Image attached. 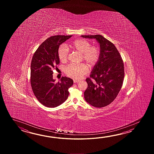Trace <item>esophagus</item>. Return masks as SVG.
I'll list each match as a JSON object with an SVG mask.
<instances>
[{"label": "esophagus", "mask_w": 154, "mask_h": 154, "mask_svg": "<svg viewBox=\"0 0 154 154\" xmlns=\"http://www.w3.org/2000/svg\"><path fill=\"white\" fill-rule=\"evenodd\" d=\"M73 82H74V83H78L79 81V80H75V79H74Z\"/></svg>", "instance_id": "34e87169"}]
</instances>
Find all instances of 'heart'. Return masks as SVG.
<instances>
[{"label": "heart", "mask_w": 154, "mask_h": 154, "mask_svg": "<svg viewBox=\"0 0 154 154\" xmlns=\"http://www.w3.org/2000/svg\"><path fill=\"white\" fill-rule=\"evenodd\" d=\"M69 46L71 48L82 53L83 60L90 66H94L98 62L100 51L97 47L91 46V43L88 41L83 39H77L71 43ZM58 55L61 62H66L68 56V49L66 46L62 45L59 47ZM88 72V66L84 64H71L66 68V74L74 79L82 78Z\"/></svg>", "instance_id": "1"}]
</instances>
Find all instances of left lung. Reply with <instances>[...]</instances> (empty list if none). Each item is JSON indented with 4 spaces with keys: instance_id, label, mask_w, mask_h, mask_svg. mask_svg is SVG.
Listing matches in <instances>:
<instances>
[{
    "instance_id": "obj_1",
    "label": "left lung",
    "mask_w": 154,
    "mask_h": 154,
    "mask_svg": "<svg viewBox=\"0 0 154 154\" xmlns=\"http://www.w3.org/2000/svg\"><path fill=\"white\" fill-rule=\"evenodd\" d=\"M95 39L100 47L98 62L87 78L88 88L84 92L85 101L95 107L101 108L114 101L121 89L125 77L124 64L115 45L100 35H82Z\"/></svg>"
}]
</instances>
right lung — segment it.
Masks as SVG:
<instances>
[{
  "instance_id": "obj_1",
  "label": "right lung",
  "mask_w": 154,
  "mask_h": 154,
  "mask_svg": "<svg viewBox=\"0 0 154 154\" xmlns=\"http://www.w3.org/2000/svg\"><path fill=\"white\" fill-rule=\"evenodd\" d=\"M70 36H51L39 46L31 64V85L34 95L41 103L47 107H56L66 101L68 88L73 84L72 79L63 76L56 83L53 70L60 63L59 46Z\"/></svg>"
}]
</instances>
